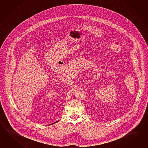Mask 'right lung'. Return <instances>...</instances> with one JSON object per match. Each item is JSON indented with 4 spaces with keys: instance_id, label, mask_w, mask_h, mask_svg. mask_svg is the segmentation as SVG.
Listing matches in <instances>:
<instances>
[{
    "instance_id": "1",
    "label": "right lung",
    "mask_w": 148,
    "mask_h": 148,
    "mask_svg": "<svg viewBox=\"0 0 148 148\" xmlns=\"http://www.w3.org/2000/svg\"><path fill=\"white\" fill-rule=\"evenodd\" d=\"M59 122V121H57V122H55V123H54L53 124H54V123H57V122Z\"/></svg>"
}]
</instances>
